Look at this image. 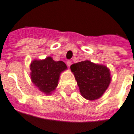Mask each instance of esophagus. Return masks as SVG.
Listing matches in <instances>:
<instances>
[{"mask_svg":"<svg viewBox=\"0 0 134 134\" xmlns=\"http://www.w3.org/2000/svg\"><path fill=\"white\" fill-rule=\"evenodd\" d=\"M67 66H68V67H70V65L72 64V61H71V60H67Z\"/></svg>","mask_w":134,"mask_h":134,"instance_id":"esophagus-1","label":"esophagus"}]
</instances>
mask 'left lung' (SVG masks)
I'll return each mask as SVG.
<instances>
[{
  "label": "left lung",
  "instance_id": "8db88e82",
  "mask_svg": "<svg viewBox=\"0 0 134 134\" xmlns=\"http://www.w3.org/2000/svg\"><path fill=\"white\" fill-rule=\"evenodd\" d=\"M81 95L87 100H96L103 96L111 80L109 70L105 66L88 60L71 65Z\"/></svg>",
  "mask_w": 134,
  "mask_h": 134
}]
</instances>
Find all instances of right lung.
Wrapping results in <instances>:
<instances>
[{
  "mask_svg": "<svg viewBox=\"0 0 134 134\" xmlns=\"http://www.w3.org/2000/svg\"><path fill=\"white\" fill-rule=\"evenodd\" d=\"M67 68L64 62H55L51 57L34 60L30 65L31 80L41 92L50 94L58 85L60 73Z\"/></svg>",
  "mask_w": 134,
  "mask_h": 134,
  "instance_id": "right-lung-1",
  "label": "right lung"
}]
</instances>
